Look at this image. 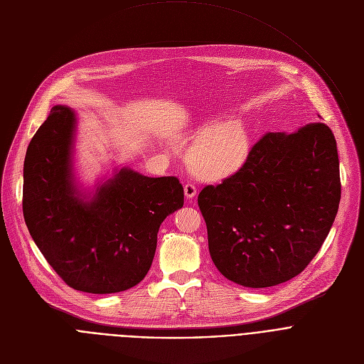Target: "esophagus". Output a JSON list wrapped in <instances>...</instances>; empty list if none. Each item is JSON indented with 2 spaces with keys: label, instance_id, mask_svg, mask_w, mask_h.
<instances>
[{
  "label": "esophagus",
  "instance_id": "obj_1",
  "mask_svg": "<svg viewBox=\"0 0 364 364\" xmlns=\"http://www.w3.org/2000/svg\"><path fill=\"white\" fill-rule=\"evenodd\" d=\"M183 192H185L186 199H192V198L196 195V188H195V185H192V183H186V185L183 186Z\"/></svg>",
  "mask_w": 364,
  "mask_h": 364
}]
</instances>
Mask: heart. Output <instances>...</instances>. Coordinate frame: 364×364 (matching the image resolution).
Listing matches in <instances>:
<instances>
[{
    "mask_svg": "<svg viewBox=\"0 0 364 364\" xmlns=\"http://www.w3.org/2000/svg\"><path fill=\"white\" fill-rule=\"evenodd\" d=\"M250 153V136L245 126L227 123L211 129L189 151V166L203 179L218 181L235 173Z\"/></svg>",
    "mask_w": 364,
    "mask_h": 364,
    "instance_id": "1",
    "label": "heart"
}]
</instances>
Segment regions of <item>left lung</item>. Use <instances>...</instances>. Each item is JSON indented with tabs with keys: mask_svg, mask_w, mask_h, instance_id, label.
Masks as SVG:
<instances>
[{
	"mask_svg": "<svg viewBox=\"0 0 364 364\" xmlns=\"http://www.w3.org/2000/svg\"><path fill=\"white\" fill-rule=\"evenodd\" d=\"M340 198L337 143L328 126L266 134L238 172L198 195L215 267L246 288L291 280L324 243Z\"/></svg>",
	"mask_w": 364,
	"mask_h": 364,
	"instance_id": "left-lung-1",
	"label": "left lung"
}]
</instances>
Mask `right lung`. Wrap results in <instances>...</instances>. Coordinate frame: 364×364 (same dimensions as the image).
<instances>
[{"label":"right lung","mask_w":364,"mask_h":364,"mask_svg":"<svg viewBox=\"0 0 364 364\" xmlns=\"http://www.w3.org/2000/svg\"><path fill=\"white\" fill-rule=\"evenodd\" d=\"M77 118L55 105L31 139L23 171V214L53 270L80 292L127 291L147 274L160 224L183 207L175 176L114 168L92 188L75 173Z\"/></svg>","instance_id":"obj_1"}]
</instances>
